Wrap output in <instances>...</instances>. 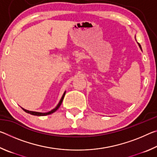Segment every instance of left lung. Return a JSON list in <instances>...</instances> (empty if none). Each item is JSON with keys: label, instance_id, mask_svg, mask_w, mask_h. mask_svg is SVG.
<instances>
[{"label": "left lung", "instance_id": "8db88e82", "mask_svg": "<svg viewBox=\"0 0 157 157\" xmlns=\"http://www.w3.org/2000/svg\"><path fill=\"white\" fill-rule=\"evenodd\" d=\"M139 47H140V49H141V46H140V44H139Z\"/></svg>", "mask_w": 157, "mask_h": 157}]
</instances>
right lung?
Returning <instances> with one entry per match:
<instances>
[{
  "label": "right lung",
  "instance_id": "obj_1",
  "mask_svg": "<svg viewBox=\"0 0 157 157\" xmlns=\"http://www.w3.org/2000/svg\"><path fill=\"white\" fill-rule=\"evenodd\" d=\"M65 94H66V92H65L64 94H63V95H62V99L60 100L59 102V104L57 105V107H55V109H53L52 110H51L50 111H49V112H47V113H40V112H36V111H28V110L24 109H23V108H22V109H23V110L24 111H25L26 113H28L32 114V115H34V116H46V115H49V114H51V113H54L55 111H56L58 109H59V107H60V105H62V101H63V98H64Z\"/></svg>",
  "mask_w": 157,
  "mask_h": 157
}]
</instances>
